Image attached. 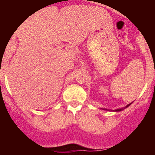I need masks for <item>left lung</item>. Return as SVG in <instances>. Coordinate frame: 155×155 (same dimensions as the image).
<instances>
[{"mask_svg": "<svg viewBox=\"0 0 155 155\" xmlns=\"http://www.w3.org/2000/svg\"><path fill=\"white\" fill-rule=\"evenodd\" d=\"M131 104H132V102H131V103H130V104H128V105H127V106H125V107H124V108H121V109H116V110H113V111H114V112H120V111H123V110H124V109H125L126 108L129 107V106H130V105ZM104 109V110H108V111H110V109Z\"/></svg>", "mask_w": 155, "mask_h": 155, "instance_id": "1", "label": "left lung"}]
</instances>
